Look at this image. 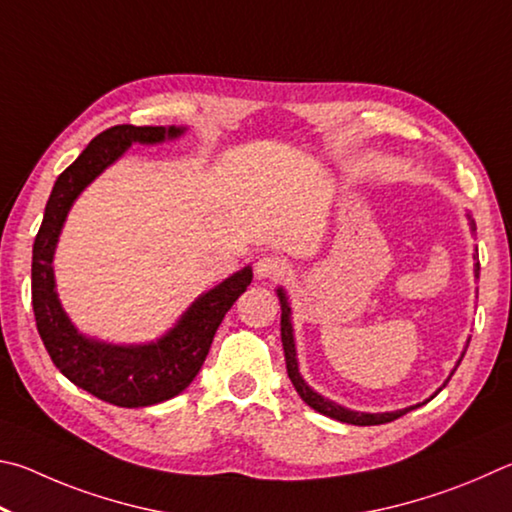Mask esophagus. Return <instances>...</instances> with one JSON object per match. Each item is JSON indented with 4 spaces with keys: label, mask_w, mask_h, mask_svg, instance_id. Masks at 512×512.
Instances as JSON below:
<instances>
[{
    "label": "esophagus",
    "mask_w": 512,
    "mask_h": 512,
    "mask_svg": "<svg viewBox=\"0 0 512 512\" xmlns=\"http://www.w3.org/2000/svg\"><path fill=\"white\" fill-rule=\"evenodd\" d=\"M285 272V263L281 261L279 256H261L256 261V274L258 279H276V276H281Z\"/></svg>",
    "instance_id": "esophagus-1"
}]
</instances>
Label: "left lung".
Masks as SVG:
<instances>
[{
	"mask_svg": "<svg viewBox=\"0 0 512 512\" xmlns=\"http://www.w3.org/2000/svg\"><path fill=\"white\" fill-rule=\"evenodd\" d=\"M472 231H474V222H472ZM474 276L479 279V263L474 265ZM276 294H279V301H281V342H283V353H285V366H288V375L290 380L294 384V389H297L299 396L303 398V402H306L308 407H312L315 411H319V414L324 416H330L339 420V423H348V425H384V423H391V420H396L400 416H405L407 411L416 409L420 405H414V407H407V409H400V411H384V414H364V411H351L346 409L342 405H335L333 400H328L324 396H319L317 391H312L306 380L301 378L299 373V362H297V348H294V330H292V321H290V306H288V297H285L283 288L276 290ZM461 364V360H459ZM456 371V369H454ZM454 371L450 373V378L454 375ZM450 378H447V382H450ZM445 382V384H447ZM443 384V387H445ZM441 387V389H443ZM438 389V391H441ZM436 391V393H438ZM434 393V396H436ZM432 396V398H434Z\"/></svg>",
	"mask_w": 512,
	"mask_h": 512,
	"instance_id": "obj_1",
	"label": "left lung"
}]
</instances>
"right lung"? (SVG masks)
Wrapping results in <instances>:
<instances>
[{
	"label": "right lung",
	"instance_id": "obj_1",
	"mask_svg": "<svg viewBox=\"0 0 512 512\" xmlns=\"http://www.w3.org/2000/svg\"><path fill=\"white\" fill-rule=\"evenodd\" d=\"M179 134L184 128L175 125H114L98 134L56 179L33 242V312L51 362L76 387L116 407H148L182 393L202 369L224 315L251 283L247 265L197 297L177 324L150 344L116 346L80 335L60 306L51 263L71 204L132 143H161Z\"/></svg>",
	"mask_w": 512,
	"mask_h": 512
}]
</instances>
